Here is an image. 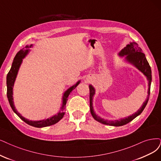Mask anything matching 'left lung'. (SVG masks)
I'll return each mask as SVG.
<instances>
[{
    "label": "left lung",
    "mask_w": 161,
    "mask_h": 161,
    "mask_svg": "<svg viewBox=\"0 0 161 161\" xmlns=\"http://www.w3.org/2000/svg\"><path fill=\"white\" fill-rule=\"evenodd\" d=\"M119 55L120 56H125L126 61L133 65L135 67H136L139 71H141V72L147 77V79L148 81V96L147 99L141 106V108L137 111L135 112L134 114H132V115H129L127 117L123 118L119 120H114V121L109 120L108 121V120H105L97 116L96 114V113L94 112L93 108V97L95 95V93H96V90H95V88L92 85L89 86V87H90V111H91L92 115L94 118V119L104 125H108L115 126V127H119V126L124 125H126L127 123L133 120L135 117L139 115L142 112V111L144 110L145 108L148 103V98H149L151 84V80H152L151 69L149 65V64H148V61L147 60L145 53L142 52V50L139 46L137 43L135 42H130L129 44H127L126 47H125L123 49L121 50V52L119 53Z\"/></svg>",
    "instance_id": "left-lung-1"
}]
</instances>
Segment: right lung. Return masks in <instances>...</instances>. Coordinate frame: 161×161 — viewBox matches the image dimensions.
I'll list each match as a JSON object with an SVG mask.
<instances>
[{"instance_id":"obj_1","label":"right lung","mask_w":161,"mask_h":161,"mask_svg":"<svg viewBox=\"0 0 161 161\" xmlns=\"http://www.w3.org/2000/svg\"><path fill=\"white\" fill-rule=\"evenodd\" d=\"M32 47V44H31V46H26L25 48L21 49L19 52L16 53V55L15 56V57L14 58V60H13V64H12L11 68L7 76V97H8V102H9V103H10V105L12 109L13 110V111L15 113V114L18 116H19L23 121H25L26 123L28 124L29 125L33 126L34 127L41 128V127H44L56 124L59 121H60L62 119L65 114V113L64 112V110L65 109V105H66L69 95L71 91L74 90V89L77 86H78V84L80 83V81H77L75 84H74L73 86L69 87L68 90H67L65 92V93L63 95V97H62V106L61 108V111H59L58 114H56L55 115H53L48 119H45L41 120V121H30L28 119H26L24 117H22L16 109L15 106L14 105L13 96V86H14V81H15L16 77V75L18 74V71H19L20 65L22 62V59L24 58H25V56L28 54L29 51H30L29 48Z\"/></svg>"}]
</instances>
